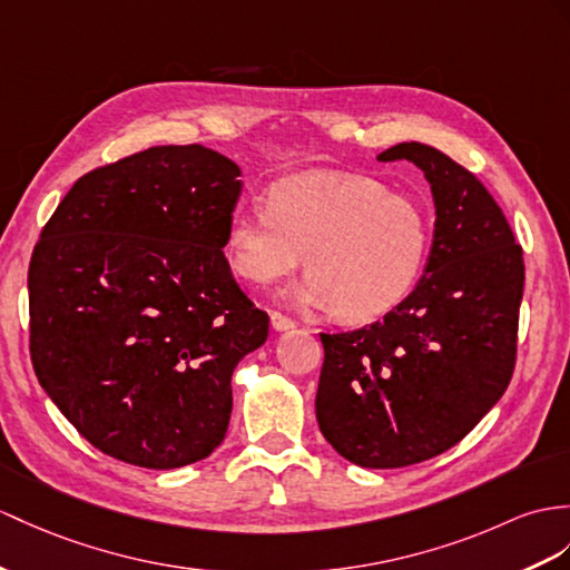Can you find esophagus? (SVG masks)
<instances>
[{
  "mask_svg": "<svg viewBox=\"0 0 570 570\" xmlns=\"http://www.w3.org/2000/svg\"><path fill=\"white\" fill-rule=\"evenodd\" d=\"M271 326L275 328V331H289L295 326V322L289 316H285V314H281V312H271Z\"/></svg>",
  "mask_w": 570,
  "mask_h": 570,
  "instance_id": "34e87169",
  "label": "esophagus"
}]
</instances>
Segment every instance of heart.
I'll return each instance as SVG.
<instances>
[{
  "instance_id": "heart-1",
  "label": "heart",
  "mask_w": 570,
  "mask_h": 570,
  "mask_svg": "<svg viewBox=\"0 0 570 570\" xmlns=\"http://www.w3.org/2000/svg\"><path fill=\"white\" fill-rule=\"evenodd\" d=\"M433 244L428 207L370 176L297 174L266 190V210L234 213L225 234L229 271L252 285L293 273L289 297L333 307L343 322L390 314L419 283Z\"/></svg>"
}]
</instances>
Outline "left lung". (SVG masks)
I'll return each mask as SVG.
<instances>
[{
    "label": "left lung",
    "instance_id": "left-lung-1",
    "mask_svg": "<svg viewBox=\"0 0 570 570\" xmlns=\"http://www.w3.org/2000/svg\"><path fill=\"white\" fill-rule=\"evenodd\" d=\"M377 159L425 174L433 246L419 285L382 322L322 333L316 421L348 462L399 469L454 448L508 390L524 261L503 210L462 164L421 142Z\"/></svg>",
    "mask_w": 570,
    "mask_h": 570
}]
</instances>
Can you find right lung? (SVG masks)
I'll list each match as a JSON object with an SVG mask.
<instances>
[{
    "instance_id": "right-lung-1",
    "label": "right lung",
    "mask_w": 570,
    "mask_h": 570,
    "mask_svg": "<svg viewBox=\"0 0 570 570\" xmlns=\"http://www.w3.org/2000/svg\"><path fill=\"white\" fill-rule=\"evenodd\" d=\"M239 176L203 145L149 147L81 176L40 232L36 377L114 460L176 469L225 440L232 372L268 338L222 252Z\"/></svg>"
}]
</instances>
